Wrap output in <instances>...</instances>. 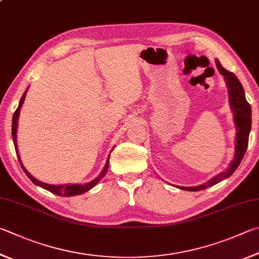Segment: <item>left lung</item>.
<instances>
[{"label": "left lung", "instance_id": "1", "mask_svg": "<svg viewBox=\"0 0 259 259\" xmlns=\"http://www.w3.org/2000/svg\"><path fill=\"white\" fill-rule=\"evenodd\" d=\"M216 67H218L220 73L224 76V80L227 82L228 92H229V102L231 110L233 112V121L236 124L237 133H236V139H234V145H236V152H234L233 159L230 163L228 168L220 175L215 176L208 180L207 182L203 183V185L196 186V187H180L178 186L179 189L187 190V191H199L206 189V188L211 187L216 185V183L221 182L222 180L228 179L232 173L237 170L239 164L241 163L242 158L246 153L248 147V139H249V133L251 129V107L250 104L247 102L246 96H244V91L241 82L239 79L234 76L232 72L225 70L222 65H221L220 61L216 59Z\"/></svg>", "mask_w": 259, "mask_h": 259}]
</instances>
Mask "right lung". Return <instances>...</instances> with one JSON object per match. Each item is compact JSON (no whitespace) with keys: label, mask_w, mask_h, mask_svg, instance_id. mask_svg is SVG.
<instances>
[{"label":"right lung","mask_w":259,"mask_h":259,"mask_svg":"<svg viewBox=\"0 0 259 259\" xmlns=\"http://www.w3.org/2000/svg\"><path fill=\"white\" fill-rule=\"evenodd\" d=\"M28 88L26 89V92L23 93L22 97L20 98V102H19V106L18 109L16 110L15 114H13L12 117V138H13V144H15V148H16V153H17V156L19 162H20V165L22 167V170L25 171L26 176L30 179V180L35 183L36 186H39L41 188H44V189L49 190L50 192H53L55 195H59V196H62V197H70V196H77V195H82L84 192H87L92 189V188L95 187L98 182H100L103 178L105 177L107 170H109V165H110V157H107L106 159V163H105V166L103 168V171L100 173V176L97 178L94 179L91 182H87V183H83V185H80V183H67V185H49V183H45V182H41L39 180H37L34 177H32L29 172L26 170V167L23 166V164L21 162V158H20V155H19V150H18V145H17V131H18V120H19V114H20V110H21V106L23 104V101H25L26 98V94H27ZM114 149V147H113Z\"/></svg>","instance_id":"right-lung-1"}]
</instances>
